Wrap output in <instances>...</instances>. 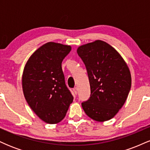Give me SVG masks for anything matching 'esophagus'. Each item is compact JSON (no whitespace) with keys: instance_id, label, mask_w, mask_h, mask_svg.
Returning a JSON list of instances; mask_svg holds the SVG:
<instances>
[{"instance_id":"34e87169","label":"esophagus","mask_w":150,"mask_h":150,"mask_svg":"<svg viewBox=\"0 0 150 150\" xmlns=\"http://www.w3.org/2000/svg\"><path fill=\"white\" fill-rule=\"evenodd\" d=\"M73 92L75 93V94H77V87H75V88L73 89Z\"/></svg>"}]
</instances>
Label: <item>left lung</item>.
<instances>
[{
	"instance_id": "1",
	"label": "left lung",
	"mask_w": 150,
	"mask_h": 150,
	"mask_svg": "<svg viewBox=\"0 0 150 150\" xmlns=\"http://www.w3.org/2000/svg\"><path fill=\"white\" fill-rule=\"evenodd\" d=\"M77 52L85 65L91 90L82 108L93 120H110L123 106L130 90L128 65L114 48L101 40L81 46Z\"/></svg>"
}]
</instances>
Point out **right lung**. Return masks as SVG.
<instances>
[{
	"mask_svg": "<svg viewBox=\"0 0 150 150\" xmlns=\"http://www.w3.org/2000/svg\"><path fill=\"white\" fill-rule=\"evenodd\" d=\"M71 46L48 42L39 48L26 63L22 89L29 106L50 124L64 118L73 97L67 87L61 63Z\"/></svg>",
	"mask_w": 150,
	"mask_h": 150,
	"instance_id": "right-lung-1",
	"label": "right lung"
}]
</instances>
